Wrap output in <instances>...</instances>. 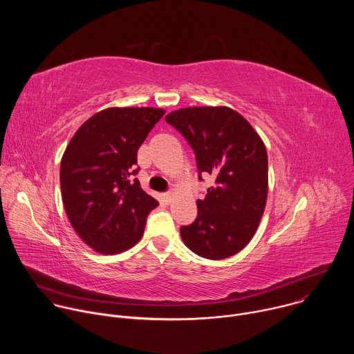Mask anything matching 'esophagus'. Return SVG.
<instances>
[{
	"label": "esophagus",
	"instance_id": "1",
	"mask_svg": "<svg viewBox=\"0 0 354 354\" xmlns=\"http://www.w3.org/2000/svg\"><path fill=\"white\" fill-rule=\"evenodd\" d=\"M162 198H164V201H165V205H169L171 201H172V198H174V194H172L171 192H168V193H164Z\"/></svg>",
	"mask_w": 354,
	"mask_h": 354
}]
</instances>
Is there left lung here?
Listing matches in <instances>:
<instances>
[{"label":"left lung","mask_w":354,"mask_h":354,"mask_svg":"<svg viewBox=\"0 0 354 354\" xmlns=\"http://www.w3.org/2000/svg\"><path fill=\"white\" fill-rule=\"evenodd\" d=\"M190 144L198 179L214 183L197 200V217L180 228L185 245L196 255L221 261L254 238L268 198V153L249 122L227 106H196L165 118Z\"/></svg>","instance_id":"obj_1"}]
</instances>
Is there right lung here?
Here are the masks:
<instances>
[{
	"label": "right lung",
	"mask_w": 354,
	"mask_h": 354,
	"mask_svg": "<svg viewBox=\"0 0 354 354\" xmlns=\"http://www.w3.org/2000/svg\"><path fill=\"white\" fill-rule=\"evenodd\" d=\"M165 115L158 108H108L89 118L70 140L60 165L67 217L80 238L99 254L134 246L158 201L138 179L137 151Z\"/></svg>",
	"instance_id": "right-lung-1"
}]
</instances>
